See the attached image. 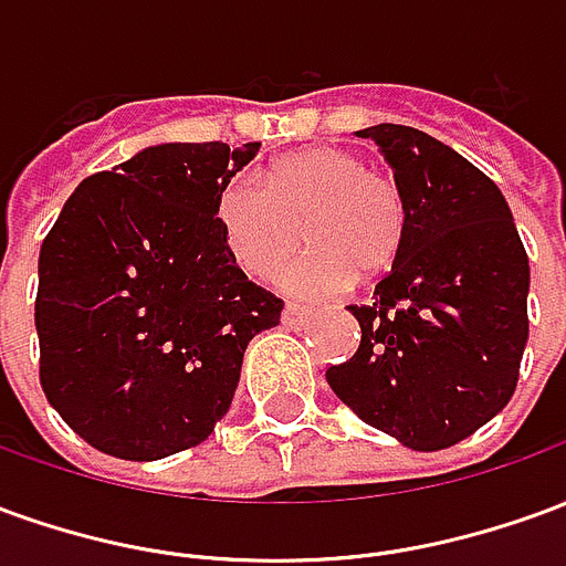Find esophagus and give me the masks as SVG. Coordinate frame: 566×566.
<instances>
[{"instance_id": "34e87169", "label": "esophagus", "mask_w": 566, "mask_h": 566, "mask_svg": "<svg viewBox=\"0 0 566 566\" xmlns=\"http://www.w3.org/2000/svg\"><path fill=\"white\" fill-rule=\"evenodd\" d=\"M308 318H312V308L296 306V303H287L282 312V324H287V327H300V324H306Z\"/></svg>"}]
</instances>
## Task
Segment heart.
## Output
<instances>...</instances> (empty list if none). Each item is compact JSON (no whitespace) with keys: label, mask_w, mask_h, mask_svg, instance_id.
<instances>
[{"label":"heart","mask_w":566,"mask_h":566,"mask_svg":"<svg viewBox=\"0 0 566 566\" xmlns=\"http://www.w3.org/2000/svg\"><path fill=\"white\" fill-rule=\"evenodd\" d=\"M214 214L230 254L254 279H272L303 233L312 251L282 272L284 287L300 296L339 294L355 275L391 270L406 235L397 181L331 145L272 163L263 181H227Z\"/></svg>","instance_id":"1"}]
</instances>
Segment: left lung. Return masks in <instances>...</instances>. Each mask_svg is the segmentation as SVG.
<instances>
[{
  "label": "left lung",
  "mask_w": 566,
  "mask_h": 566,
  "mask_svg": "<svg viewBox=\"0 0 566 566\" xmlns=\"http://www.w3.org/2000/svg\"><path fill=\"white\" fill-rule=\"evenodd\" d=\"M391 163L406 235L360 324L333 394L406 449L439 451L510 403L527 343L531 266L500 187L416 127L357 133Z\"/></svg>",
  "instance_id": "left-lung-1"
}]
</instances>
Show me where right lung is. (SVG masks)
Segmentation results:
<instances>
[{"label":"right lung","mask_w":566,"mask_h":566,"mask_svg":"<svg viewBox=\"0 0 566 566\" xmlns=\"http://www.w3.org/2000/svg\"><path fill=\"white\" fill-rule=\"evenodd\" d=\"M260 142H166L84 178L39 254V379L84 442L124 461L199 446L282 300L235 266L214 202Z\"/></svg>","instance_id":"obj_1"}]
</instances>
